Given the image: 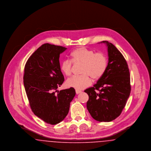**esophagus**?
I'll return each instance as SVG.
<instances>
[{
	"label": "esophagus",
	"instance_id": "34e87169",
	"mask_svg": "<svg viewBox=\"0 0 151 151\" xmlns=\"http://www.w3.org/2000/svg\"><path fill=\"white\" fill-rule=\"evenodd\" d=\"M82 92V91H79V90H76V93L77 94H78L79 93H81Z\"/></svg>",
	"mask_w": 151,
	"mask_h": 151
}]
</instances>
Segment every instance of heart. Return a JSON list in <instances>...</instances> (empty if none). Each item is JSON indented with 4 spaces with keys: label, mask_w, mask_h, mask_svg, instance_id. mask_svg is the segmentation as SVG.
I'll list each match as a JSON object with an SVG mask.
<instances>
[{
    "label": "heart",
    "mask_w": 151,
    "mask_h": 151,
    "mask_svg": "<svg viewBox=\"0 0 151 151\" xmlns=\"http://www.w3.org/2000/svg\"><path fill=\"white\" fill-rule=\"evenodd\" d=\"M71 60L76 64H82L80 76H73L67 79L65 84L68 87L82 90L92 83L91 78L100 79L108 67V59L102 52H95L93 50L81 47L73 51L71 54ZM72 62L66 59L60 64V70L65 75L70 76L72 71Z\"/></svg>",
    "instance_id": "obj_1"
}]
</instances>
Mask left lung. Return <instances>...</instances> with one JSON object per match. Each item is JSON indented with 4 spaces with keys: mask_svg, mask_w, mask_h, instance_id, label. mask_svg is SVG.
I'll return each instance as SVG.
<instances>
[{
    "mask_svg": "<svg viewBox=\"0 0 151 151\" xmlns=\"http://www.w3.org/2000/svg\"><path fill=\"white\" fill-rule=\"evenodd\" d=\"M100 43L108 47V67L93 87L84 92L89 96L86 108L92 118L110 122L121 114L129 97L130 74L124 58L115 46L106 41Z\"/></svg>",
    "mask_w": 151,
    "mask_h": 151,
    "instance_id": "left-lung-1",
    "label": "left lung"
}]
</instances>
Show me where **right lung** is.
Instances as JSON below:
<instances>
[{
    "label": "right lung",
    "instance_id": "obj_1",
    "mask_svg": "<svg viewBox=\"0 0 151 151\" xmlns=\"http://www.w3.org/2000/svg\"><path fill=\"white\" fill-rule=\"evenodd\" d=\"M66 49L45 43L29 57L24 68V85L31 109L37 116L50 124L65 119L76 94L73 88L57 89L65 80L59 57Z\"/></svg>",
    "mask_w": 151,
    "mask_h": 151
}]
</instances>
